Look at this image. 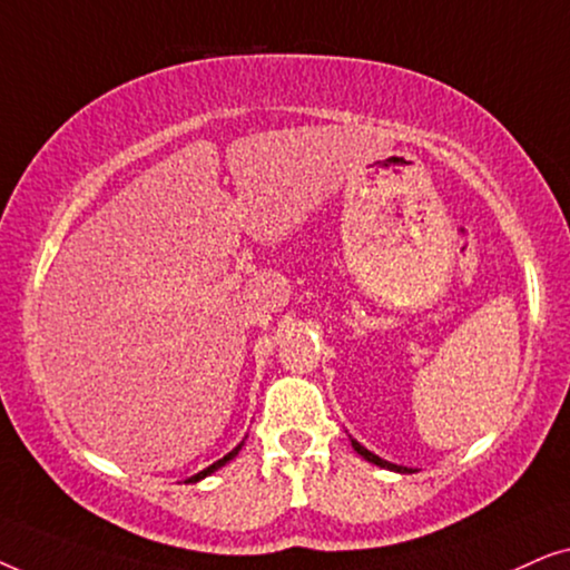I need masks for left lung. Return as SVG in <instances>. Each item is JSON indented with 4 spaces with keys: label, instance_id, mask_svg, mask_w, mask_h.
<instances>
[{
    "label": "left lung",
    "instance_id": "obj_1",
    "mask_svg": "<svg viewBox=\"0 0 570 570\" xmlns=\"http://www.w3.org/2000/svg\"><path fill=\"white\" fill-rule=\"evenodd\" d=\"M350 443H353V449L357 451V454H361L365 462H371V464H379V466H386V470H394V472H412L410 466H400V464H392V462H386V459H381V456H376L373 454V451H368L365 446H361V443H357L355 439H350Z\"/></svg>",
    "mask_w": 570,
    "mask_h": 570
}]
</instances>
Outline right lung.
Segmentation results:
<instances>
[{"instance_id":"add662e5","label":"right lung","mask_w":570,"mask_h":570,"mask_svg":"<svg viewBox=\"0 0 570 570\" xmlns=\"http://www.w3.org/2000/svg\"><path fill=\"white\" fill-rule=\"evenodd\" d=\"M240 446H244V441H240V443H238V446H236V449H233V451H228V454H225L223 459H217V462H215V464H209V466H207V470H202V472H197V474H191V478H189V480H186V482H199V480H205V478H209V474H213V472H217V470H220V466H225V464H228V462H230V459H236V456H238V451H240Z\"/></svg>"}]
</instances>
